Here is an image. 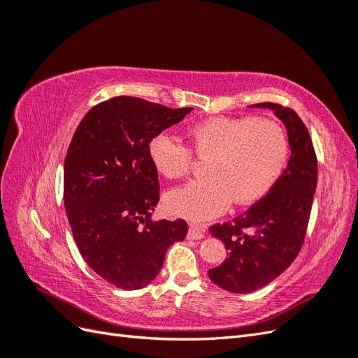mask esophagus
I'll use <instances>...</instances> for the list:
<instances>
[{
    "mask_svg": "<svg viewBox=\"0 0 358 358\" xmlns=\"http://www.w3.org/2000/svg\"><path fill=\"white\" fill-rule=\"evenodd\" d=\"M187 236H188V239H191V241H200L204 237V230L199 225H189Z\"/></svg>",
    "mask_w": 358,
    "mask_h": 358,
    "instance_id": "34e87169",
    "label": "esophagus"
}]
</instances>
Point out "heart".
Returning a JSON list of instances; mask_svg holds the SVG:
<instances>
[{"label":"heart","instance_id":"obj_1","mask_svg":"<svg viewBox=\"0 0 358 358\" xmlns=\"http://www.w3.org/2000/svg\"><path fill=\"white\" fill-rule=\"evenodd\" d=\"M192 150L208 158L206 178L173 189L166 208L191 222H204L224 213L233 201L251 204L266 197L287 167L289 146L282 128L255 117H210L188 129ZM155 170L169 179L185 176L192 152L169 133L149 143Z\"/></svg>","mask_w":358,"mask_h":358}]
</instances>
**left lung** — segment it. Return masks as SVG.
I'll return each instance as SVG.
<instances>
[{
  "label": "left lung",
  "instance_id": "1",
  "mask_svg": "<svg viewBox=\"0 0 358 358\" xmlns=\"http://www.w3.org/2000/svg\"><path fill=\"white\" fill-rule=\"evenodd\" d=\"M249 107L268 109L280 119L291 155L282 176L266 197L231 222L210 227L229 252L208 275L213 284L237 294L263 288L294 262L305 239L318 178L315 150L299 115L273 103Z\"/></svg>",
  "mask_w": 358,
  "mask_h": 358
}]
</instances>
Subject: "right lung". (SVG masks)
<instances>
[{
	"mask_svg": "<svg viewBox=\"0 0 358 358\" xmlns=\"http://www.w3.org/2000/svg\"><path fill=\"white\" fill-rule=\"evenodd\" d=\"M191 110L115 96L92 107L74 131L64 162L69 222L85 262L117 288L152 282L167 248L185 239L183 220L152 218L159 188L149 143Z\"/></svg>",
	"mask_w": 358,
	"mask_h": 358,
	"instance_id": "obj_1",
	"label": "right lung"
}]
</instances>
